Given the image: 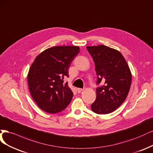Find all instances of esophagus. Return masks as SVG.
I'll return each mask as SVG.
<instances>
[{
    "mask_svg": "<svg viewBox=\"0 0 153 153\" xmlns=\"http://www.w3.org/2000/svg\"><path fill=\"white\" fill-rule=\"evenodd\" d=\"M77 91L78 93H81L83 91V89H82V88H77Z\"/></svg>",
    "mask_w": 153,
    "mask_h": 153,
    "instance_id": "34e87169",
    "label": "esophagus"
}]
</instances>
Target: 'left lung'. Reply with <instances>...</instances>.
Listing matches in <instances>:
<instances>
[{"mask_svg":"<svg viewBox=\"0 0 153 153\" xmlns=\"http://www.w3.org/2000/svg\"><path fill=\"white\" fill-rule=\"evenodd\" d=\"M95 62L97 84V98L91 105L98 114H107L116 110L126 99L131 83V73L122 54L104 45L86 46Z\"/></svg>","mask_w":153,"mask_h":153,"instance_id":"left-lung-1","label":"left lung"}]
</instances>
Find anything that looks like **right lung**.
I'll list each match as a JSON object with an SVG mask.
<instances>
[{
  "label": "right lung",
  "instance_id": "right-lung-1",
  "mask_svg": "<svg viewBox=\"0 0 153 153\" xmlns=\"http://www.w3.org/2000/svg\"><path fill=\"white\" fill-rule=\"evenodd\" d=\"M79 47L54 46L38 56L29 69L27 80L33 100L42 111L50 114L62 111L71 103L73 93L64 77L79 53Z\"/></svg>",
  "mask_w": 153,
  "mask_h": 153
}]
</instances>
